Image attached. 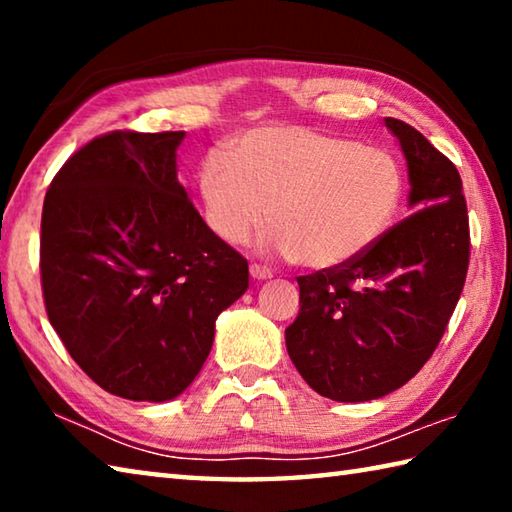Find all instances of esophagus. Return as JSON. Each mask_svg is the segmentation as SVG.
Segmentation results:
<instances>
[{
  "label": "esophagus",
  "instance_id": "esophagus-1",
  "mask_svg": "<svg viewBox=\"0 0 512 512\" xmlns=\"http://www.w3.org/2000/svg\"><path fill=\"white\" fill-rule=\"evenodd\" d=\"M250 277H253V280H271L273 271L262 264H250Z\"/></svg>",
  "mask_w": 512,
  "mask_h": 512
}]
</instances>
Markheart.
Wrapping results in <instances>:
<instances>
[{
    "label": "heart",
    "instance_id": "obj_1",
    "mask_svg": "<svg viewBox=\"0 0 512 512\" xmlns=\"http://www.w3.org/2000/svg\"><path fill=\"white\" fill-rule=\"evenodd\" d=\"M207 225L241 246L277 223L264 246L314 271L357 262L391 228L404 173L391 153L302 126H266L210 155L198 171Z\"/></svg>",
    "mask_w": 512,
    "mask_h": 512
}]
</instances>
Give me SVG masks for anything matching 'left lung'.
Masks as SVG:
<instances>
[{
	"mask_svg": "<svg viewBox=\"0 0 512 512\" xmlns=\"http://www.w3.org/2000/svg\"><path fill=\"white\" fill-rule=\"evenodd\" d=\"M409 167L411 216L357 262L298 277L300 314L284 332L302 379L334 402H368L429 361L461 298L470 221L461 176L413 126L386 117Z\"/></svg>",
	"mask_w": 512,
	"mask_h": 512,
	"instance_id": "obj_1",
	"label": "left lung"
}]
</instances>
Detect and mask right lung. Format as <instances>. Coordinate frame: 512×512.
<instances>
[{
  "mask_svg": "<svg viewBox=\"0 0 512 512\" xmlns=\"http://www.w3.org/2000/svg\"><path fill=\"white\" fill-rule=\"evenodd\" d=\"M185 131H112L69 158L42 205L40 275L51 327L92 381L169 402L248 289V262L207 228L178 180Z\"/></svg>",
  "mask_w": 512,
  "mask_h": 512,
  "instance_id": "right-lung-1",
  "label": "right lung"
}]
</instances>
